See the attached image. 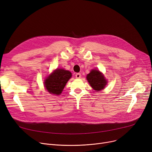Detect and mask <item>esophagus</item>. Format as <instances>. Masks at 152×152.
I'll return each instance as SVG.
<instances>
[{"mask_svg":"<svg viewBox=\"0 0 152 152\" xmlns=\"http://www.w3.org/2000/svg\"><path fill=\"white\" fill-rule=\"evenodd\" d=\"M81 77V74L80 73H76V78L79 79Z\"/></svg>","mask_w":152,"mask_h":152,"instance_id":"obj_1","label":"esophagus"}]
</instances>
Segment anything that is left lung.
<instances>
[{"label":"left lung","mask_w":152,"mask_h":152,"mask_svg":"<svg viewBox=\"0 0 152 152\" xmlns=\"http://www.w3.org/2000/svg\"><path fill=\"white\" fill-rule=\"evenodd\" d=\"M87 79L91 86L95 91H101L107 84L105 77L97 69H93L87 75Z\"/></svg>","instance_id":"8db88e82"}]
</instances>
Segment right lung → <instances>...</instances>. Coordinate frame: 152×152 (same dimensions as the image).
<instances>
[{"mask_svg":"<svg viewBox=\"0 0 152 152\" xmlns=\"http://www.w3.org/2000/svg\"><path fill=\"white\" fill-rule=\"evenodd\" d=\"M71 76L69 71L57 69L45 80L46 89L50 94L60 95Z\"/></svg>","mask_w":152,"mask_h":152,"instance_id":"right-lung-1","label":"right lung"}]
</instances>
